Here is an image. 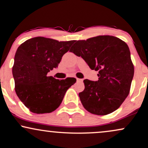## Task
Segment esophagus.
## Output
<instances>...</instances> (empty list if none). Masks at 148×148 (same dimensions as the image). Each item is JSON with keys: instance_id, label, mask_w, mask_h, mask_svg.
I'll use <instances>...</instances> for the list:
<instances>
[{"instance_id": "1", "label": "esophagus", "mask_w": 148, "mask_h": 148, "mask_svg": "<svg viewBox=\"0 0 148 148\" xmlns=\"http://www.w3.org/2000/svg\"><path fill=\"white\" fill-rule=\"evenodd\" d=\"M76 81H77V82H83V80L81 79H79V78H76Z\"/></svg>"}]
</instances>
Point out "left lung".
Returning <instances> with one entry per match:
<instances>
[{
    "label": "left lung",
    "instance_id": "left-lung-1",
    "mask_svg": "<svg viewBox=\"0 0 148 148\" xmlns=\"http://www.w3.org/2000/svg\"><path fill=\"white\" fill-rule=\"evenodd\" d=\"M71 51L99 71L97 81H83L85 89L79 96L85 109L101 116L116 110L129 94L134 76L127 44L113 36H98L77 40Z\"/></svg>",
    "mask_w": 148,
    "mask_h": 148
}]
</instances>
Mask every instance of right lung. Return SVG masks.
I'll use <instances>...</instances> for the list:
<instances>
[{
  "instance_id": "add662e5",
  "label": "right lung",
  "mask_w": 148,
  "mask_h": 148,
  "mask_svg": "<svg viewBox=\"0 0 148 148\" xmlns=\"http://www.w3.org/2000/svg\"><path fill=\"white\" fill-rule=\"evenodd\" d=\"M74 42L38 36L28 39L18 47L12 67L15 91L32 112H52L59 107L67 90L76 83L74 78L58 80L47 76L49 71L58 67Z\"/></svg>"
}]
</instances>
